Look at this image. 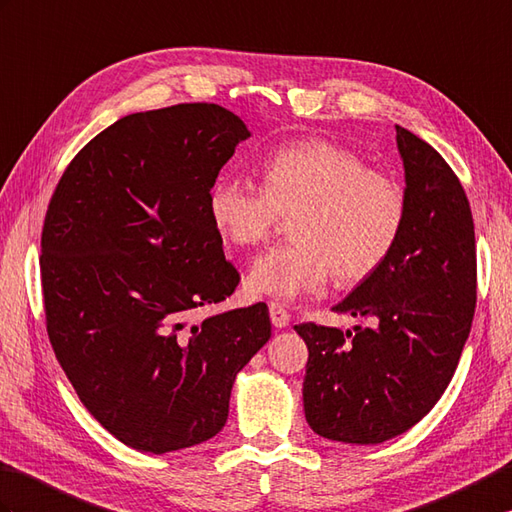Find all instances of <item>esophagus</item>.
<instances>
[{
    "instance_id": "1",
    "label": "esophagus",
    "mask_w": 512,
    "mask_h": 512,
    "mask_svg": "<svg viewBox=\"0 0 512 512\" xmlns=\"http://www.w3.org/2000/svg\"><path fill=\"white\" fill-rule=\"evenodd\" d=\"M268 312H270L272 325H275V327L281 329V327H288V325H290V314H288V310H285V307H283L281 303L270 301Z\"/></svg>"
}]
</instances>
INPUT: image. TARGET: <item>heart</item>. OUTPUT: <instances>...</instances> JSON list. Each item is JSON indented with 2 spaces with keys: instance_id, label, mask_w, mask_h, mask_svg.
Wrapping results in <instances>:
<instances>
[{
  "instance_id": "obj_1",
  "label": "heart",
  "mask_w": 512,
  "mask_h": 512,
  "mask_svg": "<svg viewBox=\"0 0 512 512\" xmlns=\"http://www.w3.org/2000/svg\"><path fill=\"white\" fill-rule=\"evenodd\" d=\"M264 187L222 174L211 183L213 229L235 248L257 246L290 218V244L270 248L248 272V290L281 301L325 290L331 275L358 285L382 268L401 240L408 196L395 178L368 168L360 152L303 139L261 163Z\"/></svg>"
}]
</instances>
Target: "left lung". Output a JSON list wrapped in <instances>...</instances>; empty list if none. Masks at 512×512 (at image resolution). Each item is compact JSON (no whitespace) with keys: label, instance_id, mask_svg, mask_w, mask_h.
Returning <instances> with one entry per match:
<instances>
[{"label":"left lung","instance_id":"1","mask_svg":"<svg viewBox=\"0 0 512 512\" xmlns=\"http://www.w3.org/2000/svg\"><path fill=\"white\" fill-rule=\"evenodd\" d=\"M408 220L386 264L334 307L371 318L342 334L294 325L310 351L305 419L329 441L377 445L417 425L454 377L475 312V233L465 189L430 144L397 126Z\"/></svg>","mask_w":512,"mask_h":512}]
</instances>
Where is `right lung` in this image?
Masks as SVG:
<instances>
[{
    "mask_svg": "<svg viewBox=\"0 0 512 512\" xmlns=\"http://www.w3.org/2000/svg\"><path fill=\"white\" fill-rule=\"evenodd\" d=\"M246 137L218 104L126 115L71 159L47 207V336L93 419L133 449L216 436L235 375L270 338L266 303L189 325L240 283L207 194Z\"/></svg>",
    "mask_w": 512,
    "mask_h": 512,
    "instance_id": "add662e5",
    "label": "right lung"
}]
</instances>
